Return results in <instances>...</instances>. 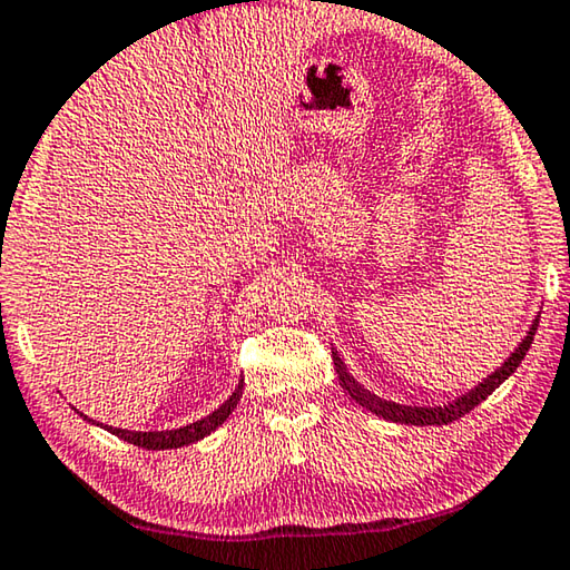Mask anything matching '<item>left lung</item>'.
<instances>
[{"mask_svg": "<svg viewBox=\"0 0 570 570\" xmlns=\"http://www.w3.org/2000/svg\"><path fill=\"white\" fill-rule=\"evenodd\" d=\"M538 321L540 315H535V321L530 323V328L525 333V338L518 343V348L510 353V356L500 363V366L490 373L488 379H482L478 386L464 391L462 396H456L454 401H446L442 406H412V404H396V401H389V399H381L368 391L366 386H361L356 379L351 376L346 363L338 356V351H331L333 353V363H335V373H338V381L341 386L346 389V394L356 401L358 406L368 409L371 414H376L381 419H389V422H396V424H416V426H442V424H450L454 419H460L464 414H470L474 406L482 404L484 399H488L492 391H495L502 381H508L515 368L520 366V361L525 358V353L530 348V343H533V335L538 331Z\"/></svg>", "mask_w": 570, "mask_h": 570, "instance_id": "1", "label": "left lung"}]
</instances>
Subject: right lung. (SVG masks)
I'll return each instance as SVG.
<instances>
[{
	"label": "right lung",
	"instance_id": "1",
	"mask_svg": "<svg viewBox=\"0 0 570 570\" xmlns=\"http://www.w3.org/2000/svg\"><path fill=\"white\" fill-rule=\"evenodd\" d=\"M242 389H245V379H239V384L235 391H232V396L224 399V404L214 409L212 414H207L204 419H197V422H191L186 426H179V429H166V432H130V429H118V426H108V424H98V426L108 429L110 434L120 436V440L128 444L144 446V450H176V446L194 444V442L204 440V436H209L212 432H217V429L227 422L229 414L237 409ZM80 416L88 419L86 414H80ZM88 422L96 424L92 419H88Z\"/></svg>",
	"mask_w": 570,
	"mask_h": 570
}]
</instances>
